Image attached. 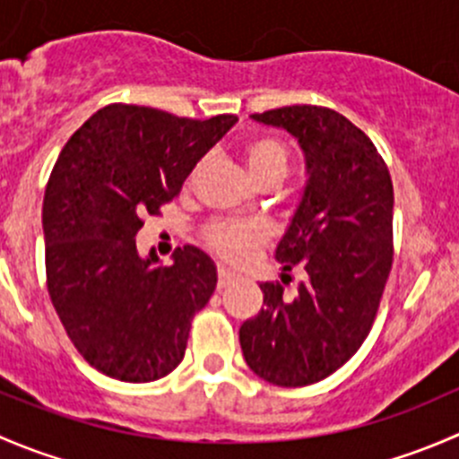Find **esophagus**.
I'll use <instances>...</instances> for the list:
<instances>
[{"label": "esophagus", "instance_id": "esophagus-1", "mask_svg": "<svg viewBox=\"0 0 459 459\" xmlns=\"http://www.w3.org/2000/svg\"><path fill=\"white\" fill-rule=\"evenodd\" d=\"M235 280H238V275H235V273H230L229 268H224V266L217 268V286H220V289H226V286L233 284Z\"/></svg>", "mask_w": 459, "mask_h": 459}]
</instances>
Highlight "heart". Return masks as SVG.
<instances>
[{
	"label": "heart",
	"instance_id": "heart-1",
	"mask_svg": "<svg viewBox=\"0 0 459 459\" xmlns=\"http://www.w3.org/2000/svg\"><path fill=\"white\" fill-rule=\"evenodd\" d=\"M244 160L247 169L251 173L253 182L277 175L284 179L289 170V151L280 140L273 137H257L251 140L244 148ZM206 239L212 251L220 253L221 257L230 262H242L248 257L253 248L266 239V230L253 221H238V220H220L208 226Z\"/></svg>",
	"mask_w": 459,
	"mask_h": 459
}]
</instances>
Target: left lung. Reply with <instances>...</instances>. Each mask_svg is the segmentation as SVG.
Segmentation results:
<instances>
[{"label": "left lung", "instance_id": "left-lung-1", "mask_svg": "<svg viewBox=\"0 0 459 459\" xmlns=\"http://www.w3.org/2000/svg\"><path fill=\"white\" fill-rule=\"evenodd\" d=\"M281 128L304 155L302 195L277 242L281 271L307 280L295 298L259 284L264 308L239 328L251 371L275 386H308L367 340L393 262V184L373 142L344 115L286 106L251 115Z\"/></svg>", "mask_w": 459, "mask_h": 459}]
</instances>
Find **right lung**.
<instances>
[{"mask_svg":"<svg viewBox=\"0 0 459 459\" xmlns=\"http://www.w3.org/2000/svg\"><path fill=\"white\" fill-rule=\"evenodd\" d=\"M235 115L175 117L110 104L73 133L44 195L46 280L53 307L82 358L122 382H155L184 359L191 319L206 307L217 266L184 247L161 266L140 255L143 215L179 195L197 161Z\"/></svg>","mask_w":459,"mask_h":459,"instance_id":"1","label":"right lung"}]
</instances>
